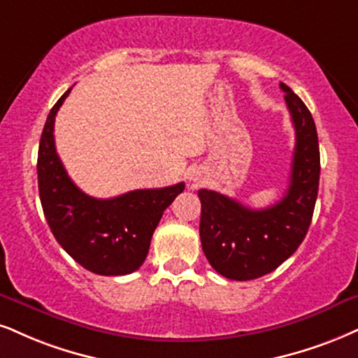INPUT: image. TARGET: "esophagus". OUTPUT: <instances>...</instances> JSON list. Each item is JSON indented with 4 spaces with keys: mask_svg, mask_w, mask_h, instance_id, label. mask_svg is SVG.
<instances>
[{
    "mask_svg": "<svg viewBox=\"0 0 358 358\" xmlns=\"http://www.w3.org/2000/svg\"><path fill=\"white\" fill-rule=\"evenodd\" d=\"M192 180H194V182H197V179H196V178H194V179H192Z\"/></svg>",
    "mask_w": 358,
    "mask_h": 358,
    "instance_id": "obj_1",
    "label": "esophagus"
}]
</instances>
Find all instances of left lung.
Segmentation results:
<instances>
[{
  "label": "left lung",
  "instance_id": "left-lung-1",
  "mask_svg": "<svg viewBox=\"0 0 358 358\" xmlns=\"http://www.w3.org/2000/svg\"><path fill=\"white\" fill-rule=\"evenodd\" d=\"M285 92L295 127L289 189L266 209H250L215 191L201 189V242L209 264L232 280H252L275 271L306 239L319 192L320 152L314 117L289 86Z\"/></svg>",
  "mask_w": 358,
  "mask_h": 358
}]
</instances>
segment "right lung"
<instances>
[{"instance_id":"right-lung-1","label":"right lung","mask_w":358,"mask_h":358,"mask_svg":"<svg viewBox=\"0 0 358 358\" xmlns=\"http://www.w3.org/2000/svg\"><path fill=\"white\" fill-rule=\"evenodd\" d=\"M68 90L48 114L38 151V187L44 217L59 245L98 275H126L143 266L152 234L184 182L96 199L73 182L55 145V117Z\"/></svg>"}]
</instances>
